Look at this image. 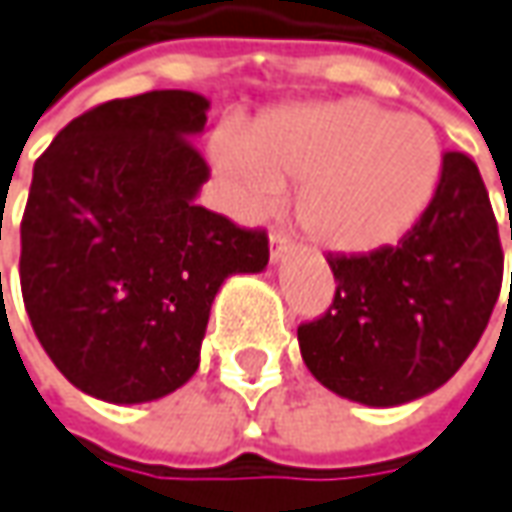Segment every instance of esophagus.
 I'll return each mask as SVG.
<instances>
[{"label": "esophagus", "instance_id": "1", "mask_svg": "<svg viewBox=\"0 0 512 512\" xmlns=\"http://www.w3.org/2000/svg\"><path fill=\"white\" fill-rule=\"evenodd\" d=\"M288 249H291V238H288L285 232H271V235H269L271 263H280Z\"/></svg>", "mask_w": 512, "mask_h": 512}]
</instances>
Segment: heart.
<instances>
[{"label":"heart","mask_w":512,"mask_h":512,"mask_svg":"<svg viewBox=\"0 0 512 512\" xmlns=\"http://www.w3.org/2000/svg\"><path fill=\"white\" fill-rule=\"evenodd\" d=\"M215 159L252 215L302 184V227L339 255L401 241L440 179V139L423 117L356 97L271 111L243 137L221 139Z\"/></svg>","instance_id":"b5f03b06"}]
</instances>
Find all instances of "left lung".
<instances>
[{"label":"left lung","instance_id":"obj_1","mask_svg":"<svg viewBox=\"0 0 512 512\" xmlns=\"http://www.w3.org/2000/svg\"><path fill=\"white\" fill-rule=\"evenodd\" d=\"M328 266L333 305L297 330L316 381L378 409L443 387L482 339L502 288L499 229L474 159L443 156L434 198L398 246L328 255Z\"/></svg>","mask_w":512,"mask_h":512}]
</instances>
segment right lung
Here are the masks:
<instances>
[{
  "label": "right lung",
  "mask_w": 512,
  "mask_h": 512,
  "mask_svg": "<svg viewBox=\"0 0 512 512\" xmlns=\"http://www.w3.org/2000/svg\"><path fill=\"white\" fill-rule=\"evenodd\" d=\"M210 100L156 89L109 100L38 156L22 221V297L64 378L134 406L184 387L232 274L269 266L266 232L198 207L210 168L193 145Z\"/></svg>",
  "instance_id": "1"
}]
</instances>
